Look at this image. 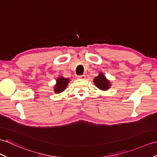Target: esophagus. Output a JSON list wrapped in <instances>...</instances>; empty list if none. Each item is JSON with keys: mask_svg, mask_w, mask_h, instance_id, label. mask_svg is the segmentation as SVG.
Wrapping results in <instances>:
<instances>
[{"mask_svg": "<svg viewBox=\"0 0 157 157\" xmlns=\"http://www.w3.org/2000/svg\"><path fill=\"white\" fill-rule=\"evenodd\" d=\"M78 78L79 79H86V75H78Z\"/></svg>", "mask_w": 157, "mask_h": 157, "instance_id": "esophagus-1", "label": "esophagus"}]
</instances>
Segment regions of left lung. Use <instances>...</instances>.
Wrapping results in <instances>:
<instances>
[{
	"instance_id": "left-lung-1",
	"label": "left lung",
	"mask_w": 157,
	"mask_h": 157,
	"mask_svg": "<svg viewBox=\"0 0 157 157\" xmlns=\"http://www.w3.org/2000/svg\"><path fill=\"white\" fill-rule=\"evenodd\" d=\"M94 82L98 88L101 90H107L111 86L110 84V82L105 78L101 73H100L99 75L95 78V79H94Z\"/></svg>"
}]
</instances>
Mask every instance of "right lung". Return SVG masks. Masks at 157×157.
I'll list each match as a JSON object with an SVG mask.
<instances>
[{"label":"right lung","instance_id":"1","mask_svg":"<svg viewBox=\"0 0 157 157\" xmlns=\"http://www.w3.org/2000/svg\"><path fill=\"white\" fill-rule=\"evenodd\" d=\"M69 82H70V79H69L64 78L63 77L58 78L57 79V83L54 89L55 92L59 94L63 92L67 86Z\"/></svg>","mask_w":157,"mask_h":157}]
</instances>
